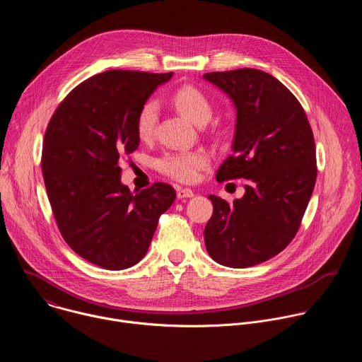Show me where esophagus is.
<instances>
[{"instance_id":"34e87169","label":"esophagus","mask_w":362,"mask_h":362,"mask_svg":"<svg viewBox=\"0 0 362 362\" xmlns=\"http://www.w3.org/2000/svg\"><path fill=\"white\" fill-rule=\"evenodd\" d=\"M193 196H194L193 190H190L187 187L177 190V199H186V197H193Z\"/></svg>"}]
</instances>
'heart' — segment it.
I'll return each mask as SVG.
<instances>
[{
    "instance_id": "1",
    "label": "heart",
    "mask_w": 362,
    "mask_h": 362,
    "mask_svg": "<svg viewBox=\"0 0 362 362\" xmlns=\"http://www.w3.org/2000/svg\"><path fill=\"white\" fill-rule=\"evenodd\" d=\"M170 101L183 116L197 126L206 124L212 116V105L209 98L194 86L186 84L179 87L170 95ZM158 119L159 107L156 103H144L136 117V132L141 140L151 139L154 130H156ZM209 163V154L203 150L172 151L166 153L158 160V169L177 182L192 183L199 177L200 170L208 168Z\"/></svg>"
}]
</instances>
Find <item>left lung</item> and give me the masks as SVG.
Returning a JSON list of instances; mask_svg holds the SVG:
<instances>
[{
  "mask_svg": "<svg viewBox=\"0 0 362 362\" xmlns=\"http://www.w3.org/2000/svg\"><path fill=\"white\" fill-rule=\"evenodd\" d=\"M236 110L233 154L216 173L218 182L247 179L233 204L208 196L214 215L204 245L214 261L229 268L262 264L296 235L317 180L313 129L296 97L274 76L239 69L208 73Z\"/></svg>",
  "mask_w": 362,
  "mask_h": 362,
  "instance_id": "1",
  "label": "left lung"
}]
</instances>
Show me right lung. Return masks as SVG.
I'll list each match as a JSON object with an SVG mask.
<instances>
[{"mask_svg":"<svg viewBox=\"0 0 362 362\" xmlns=\"http://www.w3.org/2000/svg\"><path fill=\"white\" fill-rule=\"evenodd\" d=\"M172 76L95 74L70 91L47 126L41 168L51 209L69 246L100 268L122 271L141 261L176 199L168 183L133 194L120 168L140 143L139 110Z\"/></svg>","mask_w":362,"mask_h":362,"instance_id":"obj_1","label":"right lung"}]
</instances>
